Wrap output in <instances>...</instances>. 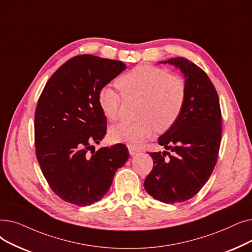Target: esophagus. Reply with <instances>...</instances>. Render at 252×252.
I'll list each match as a JSON object with an SVG mask.
<instances>
[{"mask_svg":"<svg viewBox=\"0 0 252 252\" xmlns=\"http://www.w3.org/2000/svg\"><path fill=\"white\" fill-rule=\"evenodd\" d=\"M128 152H129L130 156H135V155H138V153H140L141 150L139 148H136V147L128 146Z\"/></svg>","mask_w":252,"mask_h":252,"instance_id":"1","label":"esophagus"}]
</instances>
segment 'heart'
<instances>
[{"label":"heart","instance_id":"obj_1","mask_svg":"<svg viewBox=\"0 0 252 252\" xmlns=\"http://www.w3.org/2000/svg\"><path fill=\"white\" fill-rule=\"evenodd\" d=\"M125 96L142 97L136 122H122L109 130V138L115 143L139 147L156 130L166 132L177 122L185 102L187 87L178 76L152 64H139L116 80ZM122 95L112 86L106 85L97 94V105L108 120L119 116Z\"/></svg>","mask_w":252,"mask_h":252}]
</instances>
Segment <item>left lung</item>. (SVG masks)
Segmentation results:
<instances>
[{
  "mask_svg": "<svg viewBox=\"0 0 252 252\" xmlns=\"http://www.w3.org/2000/svg\"><path fill=\"white\" fill-rule=\"evenodd\" d=\"M159 63L181 71L187 95L177 122L158 138V144L173 155L149 153L153 168L144 188L156 200L174 204L192 198L211 176L221 141V111L215 87L200 67L184 58Z\"/></svg>",
  "mask_w": 252,
  "mask_h": 252,
  "instance_id": "1",
  "label": "left lung"
}]
</instances>
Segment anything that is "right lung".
<instances>
[{
  "label": "right lung",
  "instance_id": "obj_1",
  "mask_svg": "<svg viewBox=\"0 0 252 252\" xmlns=\"http://www.w3.org/2000/svg\"><path fill=\"white\" fill-rule=\"evenodd\" d=\"M126 65L92 54L74 57L47 81L35 112L36 156L50 189L80 207L100 201L128 158L126 145L93 150L106 135L100 90Z\"/></svg>",
  "mask_w": 252,
  "mask_h": 252
}]
</instances>
